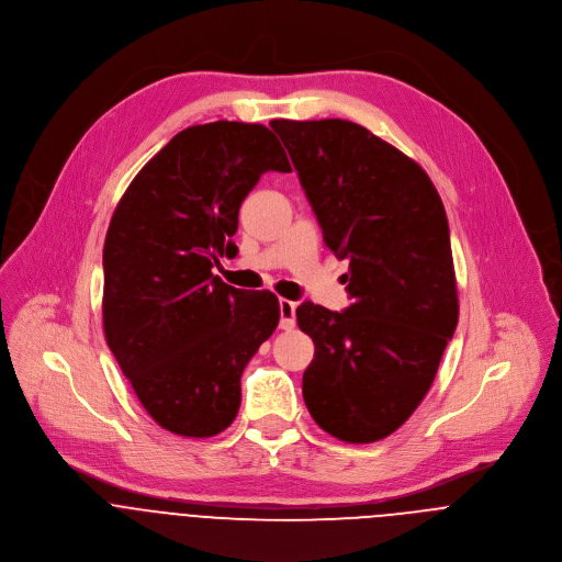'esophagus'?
Returning a JSON list of instances; mask_svg holds the SVG:
<instances>
[{
	"label": "esophagus",
	"instance_id": "obj_1",
	"mask_svg": "<svg viewBox=\"0 0 562 562\" xmlns=\"http://www.w3.org/2000/svg\"><path fill=\"white\" fill-rule=\"evenodd\" d=\"M295 302L291 300H280V328L291 330L295 328Z\"/></svg>",
	"mask_w": 562,
	"mask_h": 562
}]
</instances>
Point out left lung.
<instances>
[{
  "label": "left lung",
  "mask_w": 562,
  "mask_h": 562,
  "mask_svg": "<svg viewBox=\"0 0 562 562\" xmlns=\"http://www.w3.org/2000/svg\"><path fill=\"white\" fill-rule=\"evenodd\" d=\"M326 247L350 260L352 304L302 302L315 357L302 394L330 436L368 445L394 434L429 392L458 326L442 199L405 153L350 120H273Z\"/></svg>",
  "instance_id": "left-lung-1"
}]
</instances>
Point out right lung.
Here are the masks:
<instances>
[{"label":"right lung","mask_w":562,"mask_h":562,"mask_svg":"<svg viewBox=\"0 0 562 562\" xmlns=\"http://www.w3.org/2000/svg\"><path fill=\"white\" fill-rule=\"evenodd\" d=\"M267 170L291 172L262 124L210 122L177 133L131 181L104 238L102 326L148 416L170 434L210 438L240 407V376L280 304L212 269L238 249V210Z\"/></svg>","instance_id":"obj_1"}]
</instances>
